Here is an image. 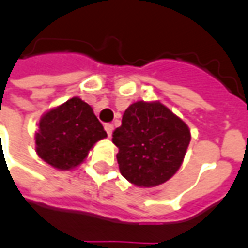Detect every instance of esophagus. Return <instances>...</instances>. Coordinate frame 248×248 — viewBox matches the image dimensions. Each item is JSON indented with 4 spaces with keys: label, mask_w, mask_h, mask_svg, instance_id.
<instances>
[{
    "label": "esophagus",
    "mask_w": 248,
    "mask_h": 248,
    "mask_svg": "<svg viewBox=\"0 0 248 248\" xmlns=\"http://www.w3.org/2000/svg\"><path fill=\"white\" fill-rule=\"evenodd\" d=\"M105 130H106V133H108V137H111V133H113L114 126L111 124H105Z\"/></svg>",
    "instance_id": "1"
}]
</instances>
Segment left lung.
<instances>
[{
	"instance_id": "1",
	"label": "left lung",
	"mask_w": 248,
	"mask_h": 248,
	"mask_svg": "<svg viewBox=\"0 0 248 248\" xmlns=\"http://www.w3.org/2000/svg\"><path fill=\"white\" fill-rule=\"evenodd\" d=\"M190 138L187 124L162 103H133L113 133L119 171L137 186L162 185L181 167Z\"/></svg>"
}]
</instances>
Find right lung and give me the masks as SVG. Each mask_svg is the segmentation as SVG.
I'll use <instances>...</instances> for the list:
<instances>
[{
    "label": "right lung",
    "instance_id": "1",
    "mask_svg": "<svg viewBox=\"0 0 248 248\" xmlns=\"http://www.w3.org/2000/svg\"><path fill=\"white\" fill-rule=\"evenodd\" d=\"M108 137L93 108L78 97L46 113L35 134L40 158L60 170L78 166L97 140Z\"/></svg>",
    "mask_w": 248,
    "mask_h": 248
}]
</instances>
